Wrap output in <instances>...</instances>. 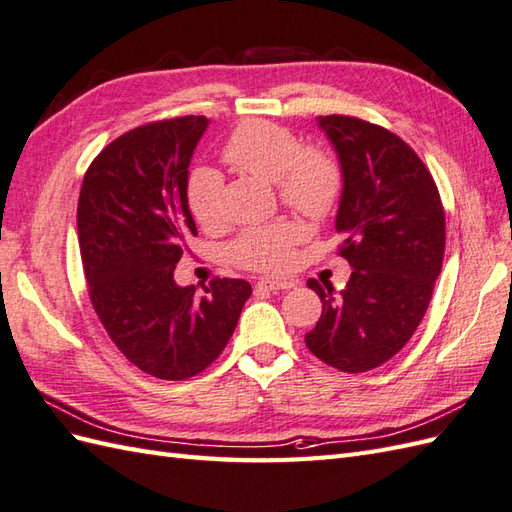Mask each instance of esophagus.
<instances>
[{
    "instance_id": "34e87169",
    "label": "esophagus",
    "mask_w": 512,
    "mask_h": 512,
    "mask_svg": "<svg viewBox=\"0 0 512 512\" xmlns=\"http://www.w3.org/2000/svg\"><path fill=\"white\" fill-rule=\"evenodd\" d=\"M290 287H294V281H285V279H264L257 283V290H266V292L290 290Z\"/></svg>"
}]
</instances>
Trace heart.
<instances>
[{"mask_svg":"<svg viewBox=\"0 0 512 512\" xmlns=\"http://www.w3.org/2000/svg\"><path fill=\"white\" fill-rule=\"evenodd\" d=\"M225 160L242 173L277 183L281 201L307 218L329 216L342 194V170L329 153L298 149L290 129L268 121H246L231 131ZM188 207L201 227L220 220L222 177L218 170L201 166L188 179ZM300 229L292 222L244 231L231 246V257L240 266L279 272L292 264Z\"/></svg>","mask_w":512,"mask_h":512,"instance_id":"b5f03b06","label":"heart"}]
</instances>
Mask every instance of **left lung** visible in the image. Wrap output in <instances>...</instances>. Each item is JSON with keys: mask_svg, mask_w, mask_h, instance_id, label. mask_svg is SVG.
Masks as SVG:
<instances>
[{"mask_svg": "<svg viewBox=\"0 0 512 512\" xmlns=\"http://www.w3.org/2000/svg\"><path fill=\"white\" fill-rule=\"evenodd\" d=\"M342 170L335 231L352 274L307 285L322 300L307 348L331 368L368 372L389 361L422 322L441 272L445 218L439 190L417 153L385 127L318 116Z\"/></svg>", "mask_w": 512, "mask_h": 512, "instance_id": "obj_1", "label": "left lung"}]
</instances>
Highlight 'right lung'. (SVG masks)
Here are the masks:
<instances>
[{"label": "right lung", "mask_w": 512, "mask_h": 512, "mask_svg": "<svg viewBox=\"0 0 512 512\" xmlns=\"http://www.w3.org/2000/svg\"><path fill=\"white\" fill-rule=\"evenodd\" d=\"M205 116L131 129L84 175L77 235L90 300L123 355L155 378L183 381L222 350L251 296L242 279L181 287L175 266L196 225L188 177Z\"/></svg>", "instance_id": "obj_1"}]
</instances>
